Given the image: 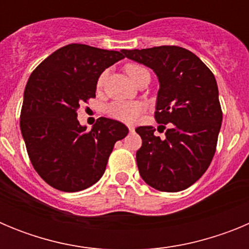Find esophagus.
Segmentation results:
<instances>
[{"label":"esophagus","instance_id":"esophagus-1","mask_svg":"<svg viewBox=\"0 0 249 249\" xmlns=\"http://www.w3.org/2000/svg\"><path fill=\"white\" fill-rule=\"evenodd\" d=\"M128 129H129V132H133V131H135V127L131 124V126H128Z\"/></svg>","mask_w":249,"mask_h":249}]
</instances>
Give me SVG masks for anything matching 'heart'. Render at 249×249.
I'll list each match as a JSON object with an SVG mask.
<instances>
[{
	"mask_svg": "<svg viewBox=\"0 0 249 249\" xmlns=\"http://www.w3.org/2000/svg\"><path fill=\"white\" fill-rule=\"evenodd\" d=\"M124 71L127 72L132 80L136 81L141 74L146 72L147 70L143 66L137 65V63H127L124 66ZM106 80V73H101V76L98 77L97 81V87L101 89L103 86V82ZM143 112V105L138 101H114V102L109 103L107 107H106V113L108 114L109 117L113 118V120L121 121V122L126 123H133L138 117L141 116V113Z\"/></svg>",
	"mask_w": 249,
	"mask_h": 249,
	"instance_id": "b5f03b06",
	"label": "heart"
}]
</instances>
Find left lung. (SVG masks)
<instances>
[{"mask_svg":"<svg viewBox=\"0 0 249 249\" xmlns=\"http://www.w3.org/2000/svg\"><path fill=\"white\" fill-rule=\"evenodd\" d=\"M122 52L157 74L155 118L169 124L162 140L153 127L136 128L142 138L136 155L141 177L162 192L186 190L206 172L217 147L222 109L214 74L195 53L178 46Z\"/></svg>","mask_w":249,"mask_h":249,"instance_id":"8db88e82","label":"left lung"}]
</instances>
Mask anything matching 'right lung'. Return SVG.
Here are the masks:
<instances>
[{"instance_id":"obj_1","label":"right lung","mask_w":249,"mask_h":249,"mask_svg":"<svg viewBox=\"0 0 249 249\" xmlns=\"http://www.w3.org/2000/svg\"><path fill=\"white\" fill-rule=\"evenodd\" d=\"M122 58V51L71 43L31 73L19 127L31 163L56 190L78 192L100 181L114 143L128 133L109 118H98L91 131L77 120L80 106L96 97L101 73Z\"/></svg>"}]
</instances>
